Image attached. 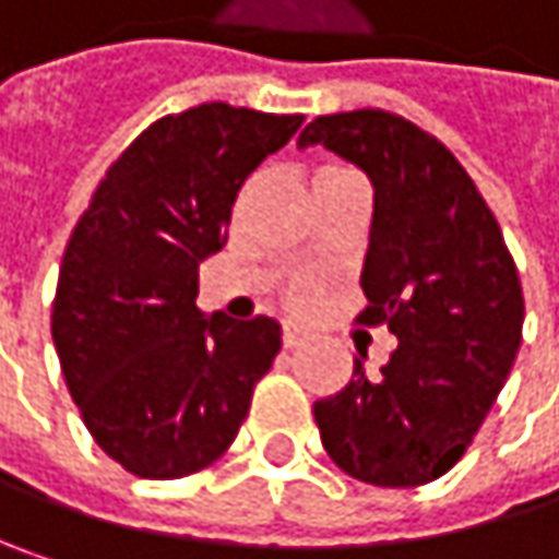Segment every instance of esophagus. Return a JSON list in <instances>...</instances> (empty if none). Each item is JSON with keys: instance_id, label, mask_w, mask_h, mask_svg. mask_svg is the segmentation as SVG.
Listing matches in <instances>:
<instances>
[{"instance_id": "1", "label": "esophagus", "mask_w": 559, "mask_h": 559, "mask_svg": "<svg viewBox=\"0 0 559 559\" xmlns=\"http://www.w3.org/2000/svg\"><path fill=\"white\" fill-rule=\"evenodd\" d=\"M307 336H304V330H297V326H284L281 330V343H284V349H294V346H300Z\"/></svg>"}]
</instances>
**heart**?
I'll return each mask as SVG.
<instances>
[{
  "mask_svg": "<svg viewBox=\"0 0 559 559\" xmlns=\"http://www.w3.org/2000/svg\"><path fill=\"white\" fill-rule=\"evenodd\" d=\"M346 165H320V168H313V174H310V183H320V180H330V177H340V174H346ZM252 190H255V183H249L246 190H242V200L239 203H246L249 197H252ZM287 300L294 304V307H304L307 300H310V294L304 290V287H290L287 290Z\"/></svg>",
  "mask_w": 559,
  "mask_h": 559,
  "instance_id": "heart-1",
  "label": "heart"
}]
</instances>
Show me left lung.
I'll use <instances>...</instances> for the list:
<instances>
[{"label":"left lung","mask_w":559,"mask_h":559,"mask_svg":"<svg viewBox=\"0 0 559 559\" xmlns=\"http://www.w3.org/2000/svg\"><path fill=\"white\" fill-rule=\"evenodd\" d=\"M359 165L376 187L362 326L397 346L379 376L313 404L330 460L359 483L407 489L450 473L514 366L524 294L499 219L453 152L385 109L317 116L297 139Z\"/></svg>","instance_id":"obj_1"}]
</instances>
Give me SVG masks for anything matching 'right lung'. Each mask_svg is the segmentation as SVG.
Instances as JSON below:
<instances>
[{"label":"right lung","instance_id":"1","mask_svg":"<svg viewBox=\"0 0 559 559\" xmlns=\"http://www.w3.org/2000/svg\"><path fill=\"white\" fill-rule=\"evenodd\" d=\"M304 116L200 103L152 122L99 180L57 275L51 336L93 440L139 479H180L236 440L281 349L272 317L197 310L239 187Z\"/></svg>","mask_w":559,"mask_h":559}]
</instances>
